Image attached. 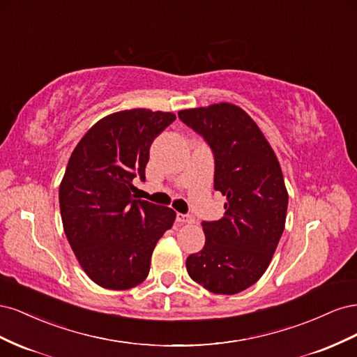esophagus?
Segmentation results:
<instances>
[{
  "label": "esophagus",
  "mask_w": 357,
  "mask_h": 357,
  "mask_svg": "<svg viewBox=\"0 0 357 357\" xmlns=\"http://www.w3.org/2000/svg\"><path fill=\"white\" fill-rule=\"evenodd\" d=\"M177 222L185 223V225H192V223H195V218H193V215H190V214L177 213Z\"/></svg>",
  "instance_id": "esophagus-1"
}]
</instances>
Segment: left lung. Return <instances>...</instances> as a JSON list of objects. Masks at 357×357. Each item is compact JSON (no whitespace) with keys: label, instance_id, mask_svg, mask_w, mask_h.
Instances as JSON below:
<instances>
[{"label":"left lung","instance_id":"obj_1","mask_svg":"<svg viewBox=\"0 0 357 357\" xmlns=\"http://www.w3.org/2000/svg\"><path fill=\"white\" fill-rule=\"evenodd\" d=\"M178 117L213 149L214 189L226 197L223 218L202 222L205 245L188 257V274L213 294L235 295L264 275L282 238L289 202L282 167L238 105L211 104Z\"/></svg>","mask_w":357,"mask_h":357}]
</instances>
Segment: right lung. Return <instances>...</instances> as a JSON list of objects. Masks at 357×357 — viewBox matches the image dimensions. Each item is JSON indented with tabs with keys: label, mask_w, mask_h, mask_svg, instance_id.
Instances as JSON below:
<instances>
[{
	"label": "right lung",
	"mask_w": 357,
	"mask_h": 357,
	"mask_svg": "<svg viewBox=\"0 0 357 357\" xmlns=\"http://www.w3.org/2000/svg\"><path fill=\"white\" fill-rule=\"evenodd\" d=\"M176 121L169 112L132 109L100 119L73 150L59 185L63 232L93 283L126 290L143 283L153 248L176 211L135 199L153 139Z\"/></svg>",
	"instance_id": "add662e5"
}]
</instances>
